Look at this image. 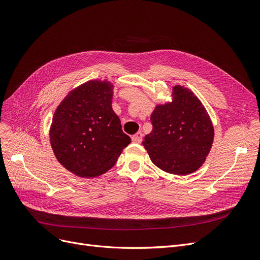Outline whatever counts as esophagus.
Wrapping results in <instances>:
<instances>
[{
    "label": "esophagus",
    "instance_id": "34e87169",
    "mask_svg": "<svg viewBox=\"0 0 260 260\" xmlns=\"http://www.w3.org/2000/svg\"><path fill=\"white\" fill-rule=\"evenodd\" d=\"M131 140H132V143H137V144H140L143 140V133L142 132H138L137 134H134L131 137Z\"/></svg>",
    "mask_w": 260,
    "mask_h": 260
}]
</instances>
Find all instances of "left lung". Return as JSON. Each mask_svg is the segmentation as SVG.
Segmentation results:
<instances>
[{
    "label": "left lung",
    "instance_id": "8db88e82",
    "mask_svg": "<svg viewBox=\"0 0 260 260\" xmlns=\"http://www.w3.org/2000/svg\"><path fill=\"white\" fill-rule=\"evenodd\" d=\"M171 97L170 103L154 108L152 131L145 137L143 146L159 169L186 176L205 162L214 142V127L191 90L175 85Z\"/></svg>",
    "mask_w": 260,
    "mask_h": 260
}]
</instances>
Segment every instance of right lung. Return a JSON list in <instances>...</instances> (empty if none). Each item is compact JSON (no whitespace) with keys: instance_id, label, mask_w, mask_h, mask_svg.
<instances>
[{"instance_id":"right-lung-1","label":"right lung","mask_w":260,"mask_h":260,"mask_svg":"<svg viewBox=\"0 0 260 260\" xmlns=\"http://www.w3.org/2000/svg\"><path fill=\"white\" fill-rule=\"evenodd\" d=\"M114 85L90 80L72 90L57 107L49 141L58 162L82 178L112 168L131 140L112 109Z\"/></svg>"}]
</instances>
